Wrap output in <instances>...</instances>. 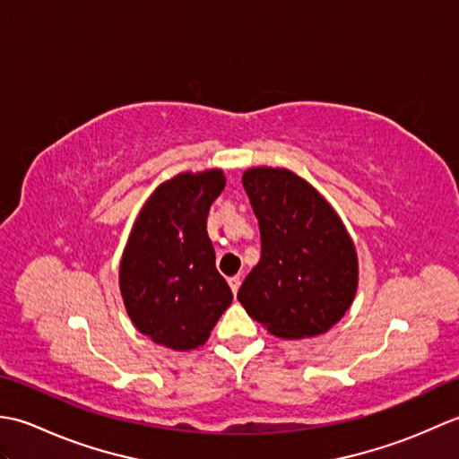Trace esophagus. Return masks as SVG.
I'll return each instance as SVG.
<instances>
[{
  "mask_svg": "<svg viewBox=\"0 0 459 459\" xmlns=\"http://www.w3.org/2000/svg\"><path fill=\"white\" fill-rule=\"evenodd\" d=\"M229 286H230V290H232V294L237 296V291H238V288H240V278H229Z\"/></svg>",
  "mask_w": 459,
  "mask_h": 459,
  "instance_id": "1",
  "label": "esophagus"
}]
</instances>
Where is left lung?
I'll list each match as a JSON object with an SVG mask.
<instances>
[{"mask_svg":"<svg viewBox=\"0 0 459 459\" xmlns=\"http://www.w3.org/2000/svg\"><path fill=\"white\" fill-rule=\"evenodd\" d=\"M242 185L258 219L260 260L242 281L240 304L278 337L325 333L357 291V252L343 222L288 169H248Z\"/></svg>","mask_w":459,"mask_h":459,"instance_id":"8db88e82","label":"left lung"}]
</instances>
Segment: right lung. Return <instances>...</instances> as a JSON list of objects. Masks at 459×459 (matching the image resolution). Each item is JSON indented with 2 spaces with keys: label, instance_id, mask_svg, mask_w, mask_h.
Returning <instances> with one entry per match:
<instances>
[{
  "label": "right lung",
  "instance_id": "1",
  "mask_svg": "<svg viewBox=\"0 0 459 459\" xmlns=\"http://www.w3.org/2000/svg\"><path fill=\"white\" fill-rule=\"evenodd\" d=\"M224 189L221 169L181 173L145 203L120 264V290L140 333L175 351L209 339L232 291L214 266L207 214Z\"/></svg>",
  "mask_w": 459,
  "mask_h": 459
}]
</instances>
